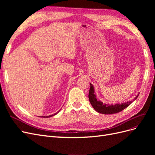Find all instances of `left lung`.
<instances>
[{
  "instance_id": "left-lung-1",
  "label": "left lung",
  "mask_w": 155,
  "mask_h": 155,
  "mask_svg": "<svg viewBox=\"0 0 155 155\" xmlns=\"http://www.w3.org/2000/svg\"><path fill=\"white\" fill-rule=\"evenodd\" d=\"M90 90H89L88 93V98L89 101H90L92 107L96 111H97L99 113H101L104 114H115L120 112L122 110L125 109V108L127 107L132 104L133 101H134L138 97V94L133 101H129L124 104H116L115 105L113 104H105L101 102V101L98 100L96 98V96L94 94V88L93 85L91 83H90Z\"/></svg>"
}]
</instances>
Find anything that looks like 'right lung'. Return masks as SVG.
Listing matches in <instances>:
<instances>
[{
  "label": "right lung",
  "instance_id": "add662e5",
  "mask_svg": "<svg viewBox=\"0 0 155 155\" xmlns=\"http://www.w3.org/2000/svg\"><path fill=\"white\" fill-rule=\"evenodd\" d=\"M59 112H56V113H55V114H52V115H50V116H46V118H49V117H51V116H54V115H55V114H57ZM43 117H44V118H45V116H43Z\"/></svg>",
  "mask_w": 155,
  "mask_h": 155
}]
</instances>
